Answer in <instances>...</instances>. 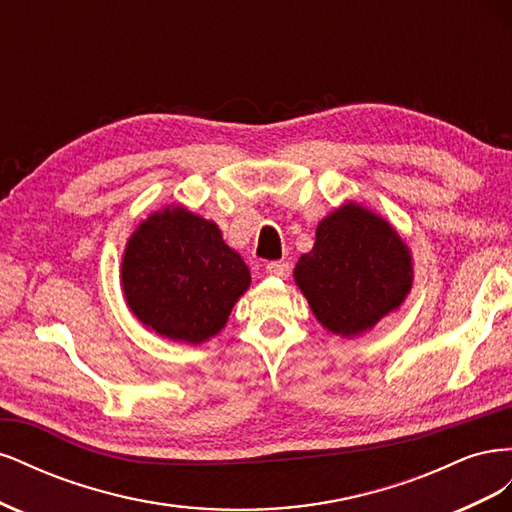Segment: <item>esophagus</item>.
I'll return each mask as SVG.
<instances>
[{
    "instance_id": "1",
    "label": "esophagus",
    "mask_w": 512,
    "mask_h": 512,
    "mask_svg": "<svg viewBox=\"0 0 512 512\" xmlns=\"http://www.w3.org/2000/svg\"><path fill=\"white\" fill-rule=\"evenodd\" d=\"M265 271H267V275H271V277H284V275L288 273V262H282V260L267 262Z\"/></svg>"
}]
</instances>
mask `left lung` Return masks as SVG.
<instances>
[{
    "label": "left lung",
    "mask_w": 512,
    "mask_h": 512,
    "mask_svg": "<svg viewBox=\"0 0 512 512\" xmlns=\"http://www.w3.org/2000/svg\"><path fill=\"white\" fill-rule=\"evenodd\" d=\"M412 256L397 230L374 211L344 203L316 228L312 252L299 258L294 282L324 329L361 335L406 301Z\"/></svg>",
    "instance_id": "1"
}]
</instances>
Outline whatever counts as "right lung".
<instances>
[{
  "instance_id": "add662e5",
  "label": "right lung",
  "mask_w": 512,
  "mask_h": 512,
  "mask_svg": "<svg viewBox=\"0 0 512 512\" xmlns=\"http://www.w3.org/2000/svg\"><path fill=\"white\" fill-rule=\"evenodd\" d=\"M250 269L215 222L170 205L128 239L121 288L132 314L162 337L203 344L218 335L250 288Z\"/></svg>"
}]
</instances>
